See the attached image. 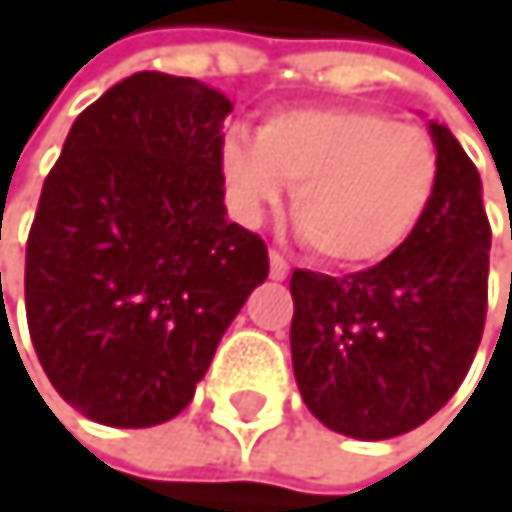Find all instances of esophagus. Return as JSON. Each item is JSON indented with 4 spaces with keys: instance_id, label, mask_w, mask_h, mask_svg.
I'll return each instance as SVG.
<instances>
[{
    "instance_id": "esophagus-1",
    "label": "esophagus",
    "mask_w": 512,
    "mask_h": 512,
    "mask_svg": "<svg viewBox=\"0 0 512 512\" xmlns=\"http://www.w3.org/2000/svg\"><path fill=\"white\" fill-rule=\"evenodd\" d=\"M288 261L282 258L279 251H270V279H276V282H282V279H288Z\"/></svg>"
}]
</instances>
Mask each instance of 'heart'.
Wrapping results in <instances>:
<instances>
[{"label":"heart","mask_w":512,"mask_h":512,"mask_svg":"<svg viewBox=\"0 0 512 512\" xmlns=\"http://www.w3.org/2000/svg\"><path fill=\"white\" fill-rule=\"evenodd\" d=\"M221 174L245 218L294 187L291 218L331 267H375L418 233L439 190L433 137L368 107H288L227 134Z\"/></svg>","instance_id":"obj_1"}]
</instances>
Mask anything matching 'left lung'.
Masks as SVG:
<instances>
[{"mask_svg": "<svg viewBox=\"0 0 512 512\" xmlns=\"http://www.w3.org/2000/svg\"><path fill=\"white\" fill-rule=\"evenodd\" d=\"M439 190L393 258L334 279L291 273V365L313 415L378 442L421 427L455 396L482 341L491 227L479 171L439 122Z\"/></svg>", "mask_w": 512, "mask_h": 512, "instance_id": "left-lung-1", "label": "left lung"}]
</instances>
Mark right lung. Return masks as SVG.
<instances>
[{
  "mask_svg": "<svg viewBox=\"0 0 512 512\" xmlns=\"http://www.w3.org/2000/svg\"><path fill=\"white\" fill-rule=\"evenodd\" d=\"M199 79L134 73L85 107L27 239V325L51 387L88 421L156 427L190 405L270 273L227 221L224 119Z\"/></svg>",
  "mask_w": 512,
  "mask_h": 512,
  "instance_id": "right-lung-1",
  "label": "right lung"
}]
</instances>
